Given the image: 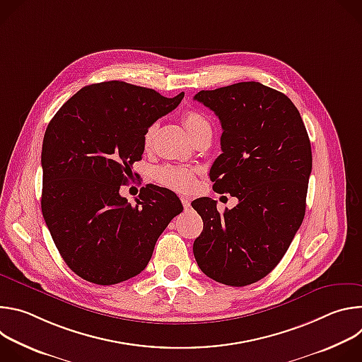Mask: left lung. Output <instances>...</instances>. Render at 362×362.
Listing matches in <instances>:
<instances>
[{"label":"left lung","instance_id":"left-lung-1","mask_svg":"<svg viewBox=\"0 0 362 362\" xmlns=\"http://www.w3.org/2000/svg\"><path fill=\"white\" fill-rule=\"evenodd\" d=\"M173 100L124 81L90 84L69 98L47 126L41 209L67 267L97 285L139 275L176 216L170 196L141 187L120 194L141 160L148 127Z\"/></svg>","mask_w":362,"mask_h":362}]
</instances>
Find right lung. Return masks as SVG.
I'll return each mask as SVG.
<instances>
[{
	"instance_id": "add662e5",
	"label": "right lung",
	"mask_w": 362,
	"mask_h": 362,
	"mask_svg": "<svg viewBox=\"0 0 362 362\" xmlns=\"http://www.w3.org/2000/svg\"><path fill=\"white\" fill-rule=\"evenodd\" d=\"M222 124V154L211 175L235 202L204 218L194 259L211 279L246 286L281 262L305 216L311 143L293 103L257 81L194 97Z\"/></svg>"
}]
</instances>
